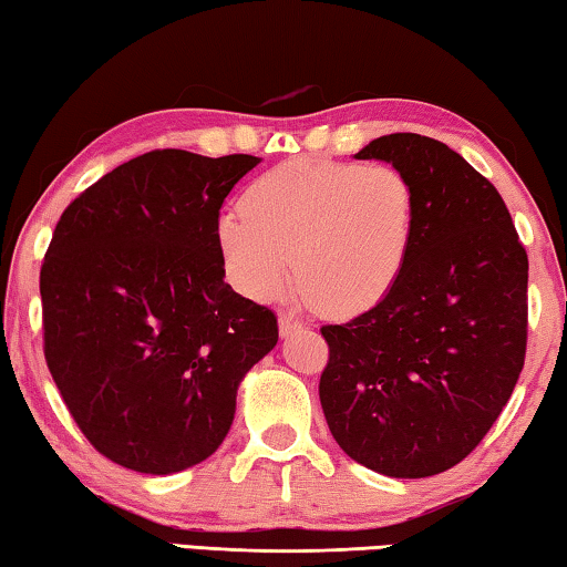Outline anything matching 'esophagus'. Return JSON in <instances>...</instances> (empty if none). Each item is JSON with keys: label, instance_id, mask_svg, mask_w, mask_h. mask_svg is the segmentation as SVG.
<instances>
[{"label": "esophagus", "instance_id": "obj_1", "mask_svg": "<svg viewBox=\"0 0 567 567\" xmlns=\"http://www.w3.org/2000/svg\"><path fill=\"white\" fill-rule=\"evenodd\" d=\"M300 328H302V322L297 320L292 312H282L280 315V332L282 334H292V332H297Z\"/></svg>", "mask_w": 567, "mask_h": 567}]
</instances>
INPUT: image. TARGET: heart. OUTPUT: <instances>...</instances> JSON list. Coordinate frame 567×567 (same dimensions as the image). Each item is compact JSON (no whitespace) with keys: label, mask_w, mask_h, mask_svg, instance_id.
<instances>
[{"label":"heart","mask_w":567,"mask_h":567,"mask_svg":"<svg viewBox=\"0 0 567 567\" xmlns=\"http://www.w3.org/2000/svg\"><path fill=\"white\" fill-rule=\"evenodd\" d=\"M417 195L395 165L295 157L247 187L217 219L227 280L272 300L292 270L328 315H354L398 282L415 237Z\"/></svg>","instance_id":"b5f03b06"}]
</instances>
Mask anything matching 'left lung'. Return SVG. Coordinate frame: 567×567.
I'll return each instance as SVG.
<instances>
[{
    "label": "left lung",
    "mask_w": 567,
    "mask_h": 567,
    "mask_svg": "<svg viewBox=\"0 0 567 567\" xmlns=\"http://www.w3.org/2000/svg\"><path fill=\"white\" fill-rule=\"evenodd\" d=\"M358 159H385L417 195L398 282L342 324H322L320 402L360 465L427 477L465 460L511 400L527 348V252L501 192L433 137L395 132Z\"/></svg>",
    "instance_id": "left-lung-1"
}]
</instances>
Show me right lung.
Masks as SVG:
<instances>
[{
    "mask_svg": "<svg viewBox=\"0 0 567 567\" xmlns=\"http://www.w3.org/2000/svg\"><path fill=\"white\" fill-rule=\"evenodd\" d=\"M252 155L152 150L80 192L47 247L44 360L76 427L122 467L203 463L235 417L237 385L277 344V315L237 295L219 207Z\"/></svg>",
    "mask_w": 567,
    "mask_h": 567,
    "instance_id": "obj_1",
    "label": "right lung"
}]
</instances>
